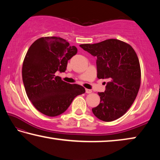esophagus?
I'll return each instance as SVG.
<instances>
[{"instance_id":"obj_1","label":"esophagus","mask_w":160,"mask_h":160,"mask_svg":"<svg viewBox=\"0 0 160 160\" xmlns=\"http://www.w3.org/2000/svg\"><path fill=\"white\" fill-rule=\"evenodd\" d=\"M92 91L91 90H89V89H86L85 90V92L87 93V94H90V93H92Z\"/></svg>"}]
</instances>
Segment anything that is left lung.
Listing matches in <instances>:
<instances>
[{
    "mask_svg": "<svg viewBox=\"0 0 160 160\" xmlns=\"http://www.w3.org/2000/svg\"><path fill=\"white\" fill-rule=\"evenodd\" d=\"M80 47L97 58V78L108 79L106 90L98 92L100 103L93 113L103 121H114L125 114L136 98L141 72L138 58L127 43L116 39Z\"/></svg>",
    "mask_w": 160,
    "mask_h": 160,
    "instance_id": "8db88e82",
    "label": "left lung"
}]
</instances>
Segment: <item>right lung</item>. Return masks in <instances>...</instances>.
I'll list each match as a JSON object with an SVG mask.
<instances>
[{"instance_id": "obj_1", "label": "right lung", "mask_w": 160, "mask_h": 160, "mask_svg": "<svg viewBox=\"0 0 160 160\" xmlns=\"http://www.w3.org/2000/svg\"><path fill=\"white\" fill-rule=\"evenodd\" d=\"M77 52L75 46L56 37L39 38L29 48L22 64V81L29 99L43 114H61L75 97L85 92L82 86L55 75L66 71L68 61Z\"/></svg>"}]
</instances>
